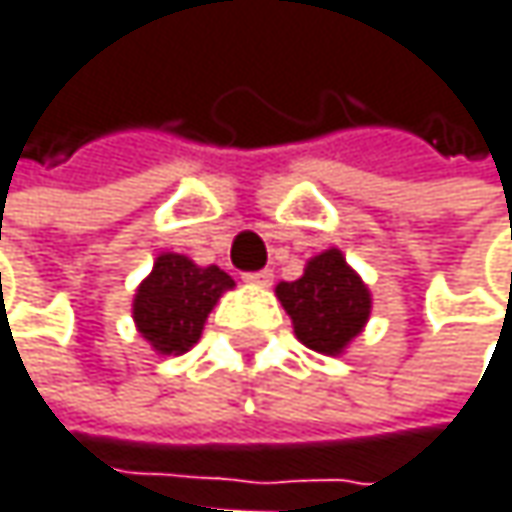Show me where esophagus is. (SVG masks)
<instances>
[{
  "instance_id": "obj_1",
  "label": "esophagus",
  "mask_w": 512,
  "mask_h": 512,
  "mask_svg": "<svg viewBox=\"0 0 512 512\" xmlns=\"http://www.w3.org/2000/svg\"><path fill=\"white\" fill-rule=\"evenodd\" d=\"M243 281H246V284H252V287H269V284H272V269L246 272V275H243Z\"/></svg>"
}]
</instances>
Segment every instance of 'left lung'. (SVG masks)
I'll return each instance as SVG.
<instances>
[{
	"instance_id": "obj_1",
	"label": "left lung",
	"mask_w": 512,
	"mask_h": 512,
	"mask_svg": "<svg viewBox=\"0 0 512 512\" xmlns=\"http://www.w3.org/2000/svg\"><path fill=\"white\" fill-rule=\"evenodd\" d=\"M275 296L304 346L331 357L349 349L372 313V293L340 249L310 257L302 278L281 281Z\"/></svg>"
}]
</instances>
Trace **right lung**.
<instances>
[{
  "label": "right lung",
  "instance_id": "1",
  "mask_svg": "<svg viewBox=\"0 0 512 512\" xmlns=\"http://www.w3.org/2000/svg\"><path fill=\"white\" fill-rule=\"evenodd\" d=\"M228 290H234V278L219 266L161 252L134 293L131 316L140 337L158 354H184L199 343L208 313Z\"/></svg>",
  "mask_w": 512,
  "mask_h": 512
}]
</instances>
